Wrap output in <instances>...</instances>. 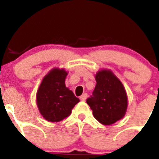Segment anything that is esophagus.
I'll return each instance as SVG.
<instances>
[{"mask_svg":"<svg viewBox=\"0 0 159 159\" xmlns=\"http://www.w3.org/2000/svg\"><path fill=\"white\" fill-rule=\"evenodd\" d=\"M87 96H88L87 94H86V93H84V94H83L80 97V100L82 101V102H84V101L86 100V98H87Z\"/></svg>","mask_w":159,"mask_h":159,"instance_id":"34e87169","label":"esophagus"}]
</instances>
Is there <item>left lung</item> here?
<instances>
[{
	"label": "left lung",
	"instance_id": "1",
	"mask_svg": "<svg viewBox=\"0 0 159 159\" xmlns=\"http://www.w3.org/2000/svg\"><path fill=\"white\" fill-rule=\"evenodd\" d=\"M96 84L87 103L94 118L104 125H110L124 118L128 108V96L121 81L109 69L95 75Z\"/></svg>",
	"mask_w": 159,
	"mask_h": 159
}]
</instances>
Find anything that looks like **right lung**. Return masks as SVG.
Masks as SVG:
<instances>
[{
    "instance_id": "add662e5",
    "label": "right lung",
    "mask_w": 159,
    "mask_h": 159,
    "mask_svg": "<svg viewBox=\"0 0 159 159\" xmlns=\"http://www.w3.org/2000/svg\"><path fill=\"white\" fill-rule=\"evenodd\" d=\"M68 72L64 68L51 69L42 79L36 94L37 106L43 118L57 122L68 117L80 102L65 86Z\"/></svg>"
}]
</instances>
